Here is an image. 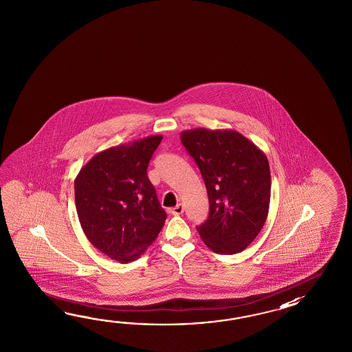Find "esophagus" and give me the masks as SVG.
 Masks as SVG:
<instances>
[{
    "label": "esophagus",
    "instance_id": "obj_1",
    "mask_svg": "<svg viewBox=\"0 0 352 352\" xmlns=\"http://www.w3.org/2000/svg\"><path fill=\"white\" fill-rule=\"evenodd\" d=\"M184 212V205L182 204H177L175 208L171 209V214L173 215H181Z\"/></svg>",
    "mask_w": 352,
    "mask_h": 352
}]
</instances>
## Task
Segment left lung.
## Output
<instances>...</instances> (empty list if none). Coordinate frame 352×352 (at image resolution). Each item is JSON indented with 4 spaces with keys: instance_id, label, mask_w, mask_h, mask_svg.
Wrapping results in <instances>:
<instances>
[{
    "instance_id": "8db88e82",
    "label": "left lung",
    "mask_w": 352,
    "mask_h": 352,
    "mask_svg": "<svg viewBox=\"0 0 352 352\" xmlns=\"http://www.w3.org/2000/svg\"><path fill=\"white\" fill-rule=\"evenodd\" d=\"M181 141L199 166L209 197V217L197 226L202 241L217 254L243 252L270 212L268 158L234 129H187Z\"/></svg>"
}]
</instances>
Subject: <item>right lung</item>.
<instances>
[{"instance_id":"right-lung-1","label":"right lung","mask_w":352,"mask_h":352,"mask_svg":"<svg viewBox=\"0 0 352 352\" xmlns=\"http://www.w3.org/2000/svg\"><path fill=\"white\" fill-rule=\"evenodd\" d=\"M164 135H148L98 152L74 181L75 206L87 239L126 264L138 259L165 224L147 167Z\"/></svg>"}]
</instances>
